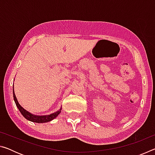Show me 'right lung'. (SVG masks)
I'll return each mask as SVG.
<instances>
[{
    "label": "right lung",
    "instance_id": "right-lung-1",
    "mask_svg": "<svg viewBox=\"0 0 155 155\" xmlns=\"http://www.w3.org/2000/svg\"><path fill=\"white\" fill-rule=\"evenodd\" d=\"M13 94H14V99L15 103V104H16V106L18 108V109H19V111H20L21 114H22L26 119L29 120V121L33 122H37V123L48 122L51 121V120L55 118L57 115L60 114V112H61V109H60L59 111H57V112L54 113V114H52L48 115H41V116H40V115H34L33 114H30L29 112H28L27 110L23 109L22 107L20 106V104L18 103V102L17 101L16 97H15L14 91V92H13Z\"/></svg>",
    "mask_w": 155,
    "mask_h": 155
}]
</instances>
